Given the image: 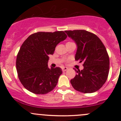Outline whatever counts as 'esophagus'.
<instances>
[{
  "instance_id": "esophagus-1",
  "label": "esophagus",
  "mask_w": 121,
  "mask_h": 121,
  "mask_svg": "<svg viewBox=\"0 0 121 121\" xmlns=\"http://www.w3.org/2000/svg\"><path fill=\"white\" fill-rule=\"evenodd\" d=\"M67 69H68L67 67H63V68H62V70H63V71H67Z\"/></svg>"
}]
</instances>
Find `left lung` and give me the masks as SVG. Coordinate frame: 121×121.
Masks as SVG:
<instances>
[{
	"mask_svg": "<svg viewBox=\"0 0 121 121\" xmlns=\"http://www.w3.org/2000/svg\"><path fill=\"white\" fill-rule=\"evenodd\" d=\"M75 41L77 50L75 60L83 63L84 69L76 70L70 82L75 90L92 93L99 90L108 78L109 58L105 47L95 34L84 30H65Z\"/></svg>",
	"mask_w": 121,
	"mask_h": 121,
	"instance_id": "8db88e82",
	"label": "left lung"
}]
</instances>
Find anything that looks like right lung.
<instances>
[{
  "label": "right lung",
  "instance_id": "add662e5",
  "mask_svg": "<svg viewBox=\"0 0 121 121\" xmlns=\"http://www.w3.org/2000/svg\"><path fill=\"white\" fill-rule=\"evenodd\" d=\"M67 36L63 31L37 32L27 37L16 58V69L20 82L36 94H46L57 85L62 74L60 67H48V55L53 54L56 46Z\"/></svg>",
  "mask_w": 121,
  "mask_h": 121
}]
</instances>
